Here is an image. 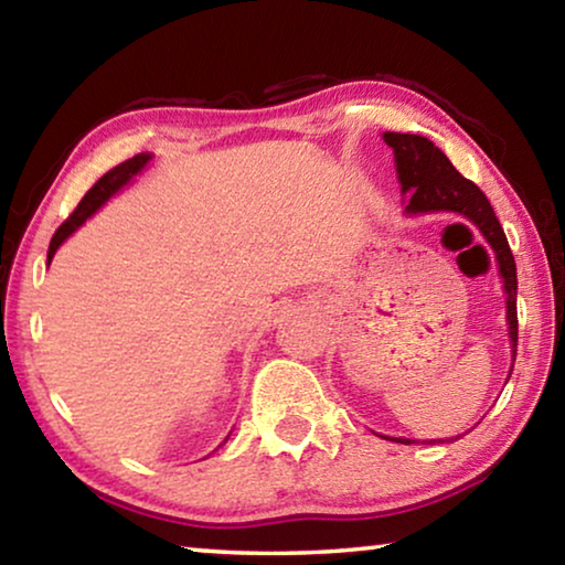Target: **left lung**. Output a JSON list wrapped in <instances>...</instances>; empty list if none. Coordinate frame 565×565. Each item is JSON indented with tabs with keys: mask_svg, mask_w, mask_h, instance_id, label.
<instances>
[{
	"mask_svg": "<svg viewBox=\"0 0 565 565\" xmlns=\"http://www.w3.org/2000/svg\"><path fill=\"white\" fill-rule=\"evenodd\" d=\"M384 141L394 149L401 194H408V216L436 212L458 214L463 216L466 222H471L493 248L505 291V321H509L513 371L515 347H519V317H515V291H519V279H515V262L509 238H505L499 218L493 214L491 202L473 181H468L461 171H456V167L448 161L444 151L434 147V141H428L426 137H418V134L384 131ZM394 441L411 444L408 438H394ZM451 441H456V438H451Z\"/></svg>",
	"mask_w": 565,
	"mask_h": 565,
	"instance_id": "1",
	"label": "left lung"
}]
</instances>
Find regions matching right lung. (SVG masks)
Listing matches in <instances>:
<instances>
[{
	"label": "right lung",
	"instance_id": "1",
	"mask_svg": "<svg viewBox=\"0 0 565 565\" xmlns=\"http://www.w3.org/2000/svg\"><path fill=\"white\" fill-rule=\"evenodd\" d=\"M149 159H151V154H137V157H131V159H127V161H121L119 167H114V169H109L107 174H104L97 184H94L87 194H84V199L79 204H76V209L74 212L70 214V218H66V222L56 228L54 232V236H52V244H50V254H46V259H54V252L56 248H60L62 244H64V238L66 236H72L76 228H79L84 222H87V218L97 212L99 206H104L109 202V199L117 194L119 189H124L129 184V181L139 174L141 169H145L147 164H149Z\"/></svg>",
	"mask_w": 565,
	"mask_h": 565
}]
</instances>
